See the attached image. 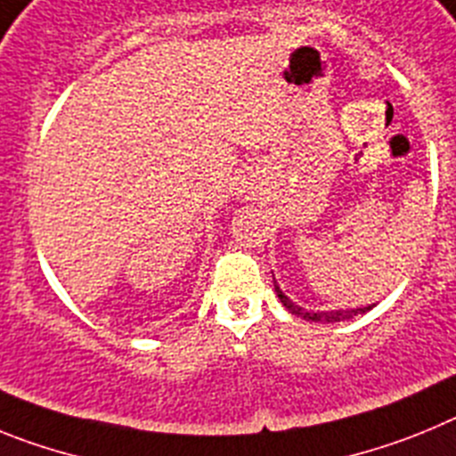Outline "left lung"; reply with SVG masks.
<instances>
[{"mask_svg":"<svg viewBox=\"0 0 456 456\" xmlns=\"http://www.w3.org/2000/svg\"><path fill=\"white\" fill-rule=\"evenodd\" d=\"M273 289H276L281 304H283L285 308L292 313V315L301 317V320H308V322H322V324H329V322L352 320L354 315H363V313H368V310L372 308V305H365V308H352V310H305V308H301L299 304H294L288 294H283V289L278 288L276 278H273Z\"/></svg>","mask_w":456,"mask_h":456,"instance_id":"obj_1","label":"left lung"}]
</instances>
